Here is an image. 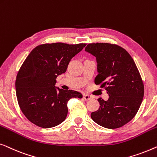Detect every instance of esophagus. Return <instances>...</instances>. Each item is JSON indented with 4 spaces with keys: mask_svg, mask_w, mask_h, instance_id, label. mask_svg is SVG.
Wrapping results in <instances>:
<instances>
[{
    "mask_svg": "<svg viewBox=\"0 0 157 157\" xmlns=\"http://www.w3.org/2000/svg\"><path fill=\"white\" fill-rule=\"evenodd\" d=\"M83 99L85 100H90L92 99V97L91 95H90V94H85L83 95Z\"/></svg>",
    "mask_w": 157,
    "mask_h": 157,
    "instance_id": "obj_1",
    "label": "esophagus"
}]
</instances>
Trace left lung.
Segmentation results:
<instances>
[{
  "label": "left lung",
  "mask_w": 157,
  "mask_h": 157,
  "mask_svg": "<svg viewBox=\"0 0 157 157\" xmlns=\"http://www.w3.org/2000/svg\"><path fill=\"white\" fill-rule=\"evenodd\" d=\"M85 51L96 57L94 83L109 96L107 101L98 99L100 107L92 112L91 118L107 129L122 127L134 117L144 97V83L136 64L127 50L115 44L90 43Z\"/></svg>",
  "instance_id": "1"
}]
</instances>
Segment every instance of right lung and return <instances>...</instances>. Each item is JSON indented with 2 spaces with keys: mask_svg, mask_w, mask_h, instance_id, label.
I'll use <instances>...</instances> for the list:
<instances>
[{
  "mask_svg": "<svg viewBox=\"0 0 157 157\" xmlns=\"http://www.w3.org/2000/svg\"><path fill=\"white\" fill-rule=\"evenodd\" d=\"M86 43H63L37 45L22 64L15 80L19 107L30 122L42 128L59 124L67 115V102L82 98L74 90H56V78L65 72L70 59Z\"/></svg>",
  "mask_w": 157,
  "mask_h": 157,
  "instance_id": "right-lung-1",
  "label": "right lung"
}]
</instances>
